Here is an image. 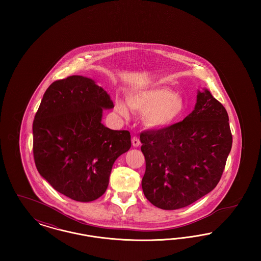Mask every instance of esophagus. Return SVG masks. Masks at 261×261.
<instances>
[{"mask_svg": "<svg viewBox=\"0 0 261 261\" xmlns=\"http://www.w3.org/2000/svg\"><path fill=\"white\" fill-rule=\"evenodd\" d=\"M140 144H141V142H140V139L138 138L137 136H134L132 138V145H133V147H139L140 146Z\"/></svg>", "mask_w": 261, "mask_h": 261, "instance_id": "esophagus-1", "label": "esophagus"}]
</instances>
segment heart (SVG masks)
<instances>
[{"mask_svg":"<svg viewBox=\"0 0 261 261\" xmlns=\"http://www.w3.org/2000/svg\"><path fill=\"white\" fill-rule=\"evenodd\" d=\"M127 103L133 112L144 114V122L151 128H164L173 124L185 110L182 99L167 88L137 91L127 97ZM115 109L120 115L128 117L129 112L122 100H117Z\"/></svg>","mask_w":261,"mask_h":261,"instance_id":"obj_1","label":"heart"}]
</instances>
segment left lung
<instances>
[{
	"instance_id": "obj_1",
	"label": "left lung",
	"mask_w": 261,
	"mask_h": 261,
	"mask_svg": "<svg viewBox=\"0 0 261 261\" xmlns=\"http://www.w3.org/2000/svg\"><path fill=\"white\" fill-rule=\"evenodd\" d=\"M140 140L146 159L144 195L165 211L188 206L216 187L233 142L228 113L206 89L198 92L184 120L144 131Z\"/></svg>"
}]
</instances>
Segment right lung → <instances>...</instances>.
I'll use <instances>...</instances> for the list:
<instances>
[{
    "label": "right lung",
    "instance_id": "1",
    "mask_svg": "<svg viewBox=\"0 0 261 261\" xmlns=\"http://www.w3.org/2000/svg\"><path fill=\"white\" fill-rule=\"evenodd\" d=\"M114 106L94 80L72 75L51 83L33 121L38 172L56 191L77 201H92L109 186L112 165L131 148L127 130L101 123Z\"/></svg>",
    "mask_w": 261,
    "mask_h": 261
}]
</instances>
